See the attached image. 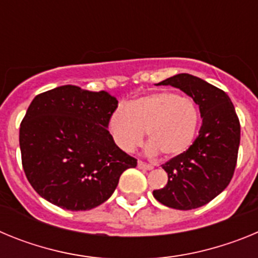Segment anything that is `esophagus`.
Returning a JSON list of instances; mask_svg holds the SVG:
<instances>
[{"label": "esophagus", "instance_id": "1", "mask_svg": "<svg viewBox=\"0 0 258 258\" xmlns=\"http://www.w3.org/2000/svg\"><path fill=\"white\" fill-rule=\"evenodd\" d=\"M138 168H141V169H147V170H151L154 166L151 165V164H147V163H143V161H138Z\"/></svg>", "mask_w": 258, "mask_h": 258}]
</instances>
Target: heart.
I'll use <instances>...</instances> for the list:
<instances>
[{"mask_svg": "<svg viewBox=\"0 0 258 258\" xmlns=\"http://www.w3.org/2000/svg\"><path fill=\"white\" fill-rule=\"evenodd\" d=\"M200 113L190 98L173 92H157L117 107L108 118V132L118 149L131 152L141 145L146 131L149 152L164 156L183 154L197 136Z\"/></svg>", "mask_w": 258, "mask_h": 258, "instance_id": "heart-1", "label": "heart"}]
</instances>
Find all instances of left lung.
I'll return each instance as SVG.
<instances>
[{
    "instance_id": "8db88e82",
    "label": "left lung",
    "mask_w": 258,
    "mask_h": 258,
    "mask_svg": "<svg viewBox=\"0 0 258 258\" xmlns=\"http://www.w3.org/2000/svg\"><path fill=\"white\" fill-rule=\"evenodd\" d=\"M156 85H170L191 97L203 118L199 136L187 151L163 164L168 183L154 198L169 208L206 206L230 183L240 143V124L229 95L204 80L179 74Z\"/></svg>"
}]
</instances>
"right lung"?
Returning <instances> with one entry per match:
<instances>
[{"label": "right lung", "mask_w": 258, "mask_h": 258, "mask_svg": "<svg viewBox=\"0 0 258 258\" xmlns=\"http://www.w3.org/2000/svg\"><path fill=\"white\" fill-rule=\"evenodd\" d=\"M117 99L107 92L63 85L36 95L20 124L27 179L41 198L68 211L101 206L137 160L107 131Z\"/></svg>", "instance_id": "1"}]
</instances>
